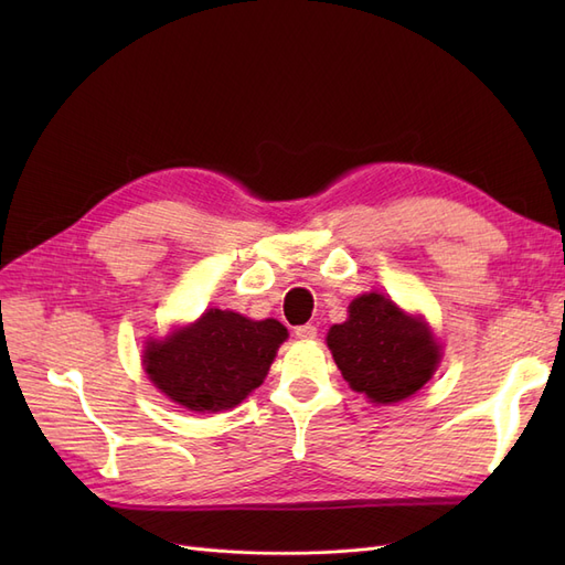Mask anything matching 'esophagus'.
<instances>
[{"label": "esophagus", "mask_w": 565, "mask_h": 565, "mask_svg": "<svg viewBox=\"0 0 565 565\" xmlns=\"http://www.w3.org/2000/svg\"><path fill=\"white\" fill-rule=\"evenodd\" d=\"M295 334L299 339H316L318 337V328H316V324H299V328H295Z\"/></svg>", "instance_id": "1"}]
</instances>
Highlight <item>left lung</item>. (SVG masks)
<instances>
[{
	"label": "left lung",
	"mask_w": 565,
	"mask_h": 565,
	"mask_svg": "<svg viewBox=\"0 0 565 565\" xmlns=\"http://www.w3.org/2000/svg\"><path fill=\"white\" fill-rule=\"evenodd\" d=\"M328 347L349 386L382 405L415 396L440 363L429 324L377 292L351 301L347 322L330 328Z\"/></svg>",
	"instance_id": "1"
}]
</instances>
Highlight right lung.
Here are the masks:
<instances>
[{"instance_id": "right-lung-1", "label": "right lung", "mask_w": 565, "mask_h": 565, "mask_svg": "<svg viewBox=\"0 0 565 565\" xmlns=\"http://www.w3.org/2000/svg\"><path fill=\"white\" fill-rule=\"evenodd\" d=\"M285 339L287 328L273 318L249 320L210 309L188 328L150 339L143 370L174 403L195 413H221L264 384Z\"/></svg>"}]
</instances>
